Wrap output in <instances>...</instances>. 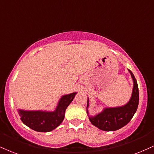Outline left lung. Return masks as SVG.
<instances>
[{
    "label": "left lung",
    "mask_w": 154,
    "mask_h": 154,
    "mask_svg": "<svg viewBox=\"0 0 154 154\" xmlns=\"http://www.w3.org/2000/svg\"><path fill=\"white\" fill-rule=\"evenodd\" d=\"M132 78L133 86L131 97L126 104L118 107H106L100 112L92 116L89 112L90 100L88 97L87 114L91 123L97 128L105 131H115L121 128L130 122L138 108L139 92L137 81L133 72L128 69Z\"/></svg>",
    "instance_id": "8db88e82"
}]
</instances>
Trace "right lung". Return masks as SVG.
Here are the masks:
<instances>
[{
    "label": "right lung",
    "instance_id": "right-lung-1",
    "mask_svg": "<svg viewBox=\"0 0 154 154\" xmlns=\"http://www.w3.org/2000/svg\"><path fill=\"white\" fill-rule=\"evenodd\" d=\"M77 92L64 95L59 98L55 110H27L18 109V113L23 124L35 131L49 132L54 130L62 123L65 111Z\"/></svg>",
    "mask_w": 154,
    "mask_h": 154
}]
</instances>
